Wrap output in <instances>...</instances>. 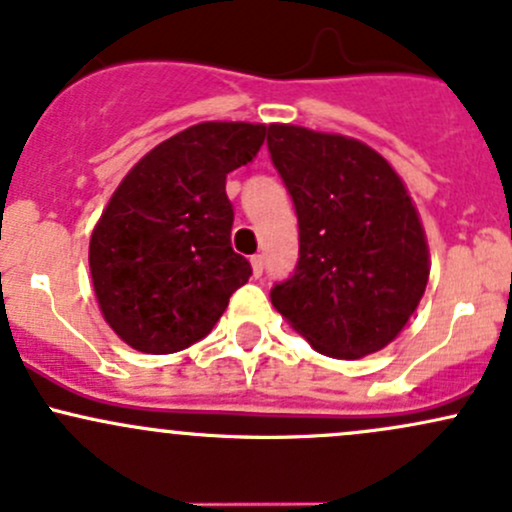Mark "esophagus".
<instances>
[{
  "label": "esophagus",
  "instance_id": "1",
  "mask_svg": "<svg viewBox=\"0 0 512 512\" xmlns=\"http://www.w3.org/2000/svg\"><path fill=\"white\" fill-rule=\"evenodd\" d=\"M251 271H254V276L258 278L263 273V256L261 254H256V256H251Z\"/></svg>",
  "mask_w": 512,
  "mask_h": 512
}]
</instances>
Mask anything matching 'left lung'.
<instances>
[{"label": "left lung", "mask_w": 512, "mask_h": 512, "mask_svg": "<svg viewBox=\"0 0 512 512\" xmlns=\"http://www.w3.org/2000/svg\"><path fill=\"white\" fill-rule=\"evenodd\" d=\"M291 192L300 258L271 303L320 355L360 360L409 323L429 281L424 226L407 184L362 140L268 125Z\"/></svg>", "instance_id": "left-lung-1"}]
</instances>
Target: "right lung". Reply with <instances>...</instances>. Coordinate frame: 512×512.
Instances as JSON below:
<instances>
[{"label": "right lung", "mask_w": 512, "mask_h": 512, "mask_svg": "<svg viewBox=\"0 0 512 512\" xmlns=\"http://www.w3.org/2000/svg\"><path fill=\"white\" fill-rule=\"evenodd\" d=\"M266 138L263 123H197L123 177L88 246L93 291L133 350L172 355L212 333L251 266L231 249L226 175Z\"/></svg>", "instance_id": "obj_1"}]
</instances>
